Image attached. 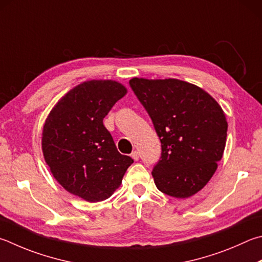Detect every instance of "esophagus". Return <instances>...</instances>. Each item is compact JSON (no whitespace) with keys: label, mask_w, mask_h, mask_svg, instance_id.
I'll use <instances>...</instances> for the list:
<instances>
[{"label":"esophagus","mask_w":262,"mask_h":262,"mask_svg":"<svg viewBox=\"0 0 262 262\" xmlns=\"http://www.w3.org/2000/svg\"><path fill=\"white\" fill-rule=\"evenodd\" d=\"M130 156H132V158L134 159L135 161H137V160H139V158H140V154H139V151H133Z\"/></svg>","instance_id":"obj_1"}]
</instances>
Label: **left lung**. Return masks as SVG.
<instances>
[{
	"label": "left lung",
	"instance_id": "obj_1",
	"mask_svg": "<svg viewBox=\"0 0 262 262\" xmlns=\"http://www.w3.org/2000/svg\"><path fill=\"white\" fill-rule=\"evenodd\" d=\"M130 88L150 116L161 142L152 169L161 192L188 198L205 187L225 151L228 123L205 90L178 79L134 78Z\"/></svg>",
	"mask_w": 262,
	"mask_h": 262
}]
</instances>
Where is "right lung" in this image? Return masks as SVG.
<instances>
[{"label": "right lung", "instance_id": "1", "mask_svg": "<svg viewBox=\"0 0 262 262\" xmlns=\"http://www.w3.org/2000/svg\"><path fill=\"white\" fill-rule=\"evenodd\" d=\"M125 85L90 80L61 97L42 132V151L54 178L65 190L90 203L111 196L134 163L117 150L105 126L112 106L125 96Z\"/></svg>", "mask_w": 262, "mask_h": 262}]
</instances>
